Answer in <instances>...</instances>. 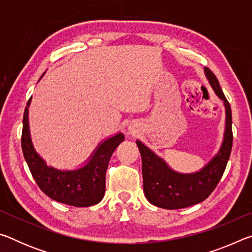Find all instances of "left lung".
<instances>
[{
  "label": "left lung",
  "instance_id": "obj_1",
  "mask_svg": "<svg viewBox=\"0 0 252 252\" xmlns=\"http://www.w3.org/2000/svg\"><path fill=\"white\" fill-rule=\"evenodd\" d=\"M204 72L216 94L223 100L225 106L224 139L218 155L201 171L181 174L172 171L150 149L136 141L142 159L144 194L149 202L159 208L173 210L202 202L218 186L227 167L233 140L231 108L216 75L208 67H204Z\"/></svg>",
  "mask_w": 252,
  "mask_h": 252
}]
</instances>
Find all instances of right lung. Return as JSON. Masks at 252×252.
Instances as JSON below:
<instances>
[{
  "label": "right lung",
  "instance_id": "obj_1",
  "mask_svg": "<svg viewBox=\"0 0 252 252\" xmlns=\"http://www.w3.org/2000/svg\"><path fill=\"white\" fill-rule=\"evenodd\" d=\"M23 114V129L21 144L25 161L32 177L40 189L55 201L73 207H90L99 203L105 192V172L110 158L117 147L125 140V135L118 133L100 144L90 162L74 171L48 167L44 160L33 149L29 132V104Z\"/></svg>",
  "mask_w": 252,
  "mask_h": 252
}]
</instances>
